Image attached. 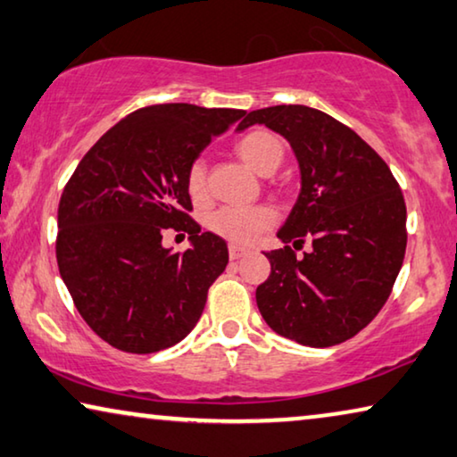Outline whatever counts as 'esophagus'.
Returning a JSON list of instances; mask_svg holds the SVG:
<instances>
[{"mask_svg":"<svg viewBox=\"0 0 457 457\" xmlns=\"http://www.w3.org/2000/svg\"><path fill=\"white\" fill-rule=\"evenodd\" d=\"M247 253H249V249L241 247V245H233V243L228 245V255H230V259H241V257L247 255Z\"/></svg>","mask_w":457,"mask_h":457,"instance_id":"1","label":"esophagus"}]
</instances>
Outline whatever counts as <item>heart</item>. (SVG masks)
Listing matches in <instances>:
<instances>
[{"mask_svg":"<svg viewBox=\"0 0 457 457\" xmlns=\"http://www.w3.org/2000/svg\"><path fill=\"white\" fill-rule=\"evenodd\" d=\"M235 153L253 171L268 175L276 171L284 161L286 149L282 138L268 129H253L235 140ZM187 195L195 204L206 200V167L202 161H194L186 171ZM276 222V212L268 204L249 208L224 206L208 216L206 227L210 233L230 241L233 245H251L255 238L270 230Z\"/></svg>","mask_w":457,"mask_h":457,"instance_id":"heart-1","label":"heart"}]
</instances>
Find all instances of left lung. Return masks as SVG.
Returning a JSON list of instances; mask_svg holds the SVG:
<instances>
[{"label": "left lung", "mask_w": 457, "mask_h": 457, "mask_svg": "<svg viewBox=\"0 0 457 457\" xmlns=\"http://www.w3.org/2000/svg\"><path fill=\"white\" fill-rule=\"evenodd\" d=\"M265 124L296 153L302 189L265 253L271 273L255 298L278 335L331 347L368 327L388 300L406 251V204L386 161L357 132L308 106L253 110L237 130ZM306 240L302 258L294 248Z\"/></svg>", "instance_id": "left-lung-1"}]
</instances>
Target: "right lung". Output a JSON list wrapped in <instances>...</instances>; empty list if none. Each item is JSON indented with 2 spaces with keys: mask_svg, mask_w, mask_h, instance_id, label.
<instances>
[{
  "mask_svg": "<svg viewBox=\"0 0 457 457\" xmlns=\"http://www.w3.org/2000/svg\"><path fill=\"white\" fill-rule=\"evenodd\" d=\"M241 116L194 104L140 108L112 126L69 178L57 212L59 271L83 320L112 347L155 353L200 320L228 249L189 216L186 171ZM165 228L184 229L193 247L165 250Z\"/></svg>",
  "mask_w": 457,
  "mask_h": 457,
  "instance_id": "add662e5",
  "label": "right lung"
}]
</instances>
